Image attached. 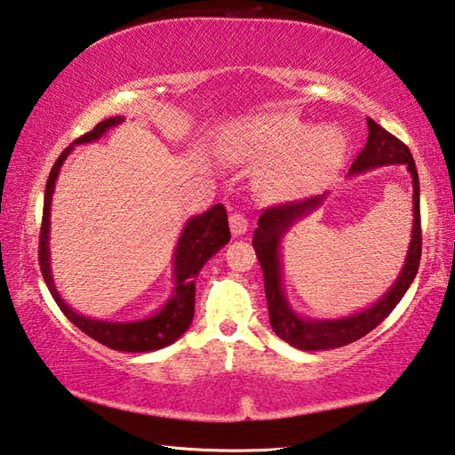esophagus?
Segmentation results:
<instances>
[{
    "instance_id": "34e87169",
    "label": "esophagus",
    "mask_w": 455,
    "mask_h": 455,
    "mask_svg": "<svg viewBox=\"0 0 455 455\" xmlns=\"http://www.w3.org/2000/svg\"><path fill=\"white\" fill-rule=\"evenodd\" d=\"M229 229H232L234 237H240L248 232V220H245V215L237 212L229 215Z\"/></svg>"
}]
</instances>
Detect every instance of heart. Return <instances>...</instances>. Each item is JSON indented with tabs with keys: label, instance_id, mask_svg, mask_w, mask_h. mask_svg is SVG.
Masks as SVG:
<instances>
[{
	"label": "heart",
	"instance_id": "b5f03b06",
	"mask_svg": "<svg viewBox=\"0 0 455 455\" xmlns=\"http://www.w3.org/2000/svg\"><path fill=\"white\" fill-rule=\"evenodd\" d=\"M221 151L237 162L267 164L259 183L269 196L291 199L312 194L336 175L347 140L336 127H317L293 114H274L229 125Z\"/></svg>",
	"mask_w": 455,
	"mask_h": 455
}]
</instances>
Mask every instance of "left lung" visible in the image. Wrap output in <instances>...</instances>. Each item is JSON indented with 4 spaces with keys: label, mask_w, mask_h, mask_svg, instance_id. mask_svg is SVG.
I'll return each mask as SVG.
<instances>
[{
    "label": "left lung",
    "mask_w": 455,
    "mask_h": 455,
    "mask_svg": "<svg viewBox=\"0 0 455 455\" xmlns=\"http://www.w3.org/2000/svg\"><path fill=\"white\" fill-rule=\"evenodd\" d=\"M368 143L355 157L349 167V175H357L381 165L402 164L408 167L413 183V223H411V240L408 253H405L403 267L384 296L376 304L362 309V312L338 317V320H312V317L299 315L290 306L283 291V264H282V242L285 234L293 228V223L304 220L306 215L315 212L323 205L328 194L309 197L306 202H293L267 210L259 215L258 228L253 232V250L259 259L261 272H264L266 299L272 330L277 338L288 341L290 346L304 349V352H320V349H333L352 344V341L363 338L376 325H379L392 314V309L400 304L403 293L418 274L419 258H421V223H419V180L416 162L410 154L405 143L386 132L371 117H368Z\"/></svg>",
    "instance_id": "1"
}]
</instances>
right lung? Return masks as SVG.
<instances>
[{
  "mask_svg": "<svg viewBox=\"0 0 455 455\" xmlns=\"http://www.w3.org/2000/svg\"><path fill=\"white\" fill-rule=\"evenodd\" d=\"M124 122L122 116L103 119L92 132L84 133L77 138L69 148L61 151L58 162L53 164L50 178L45 183V197H44V218H42V232H39V267L45 280L47 290H50L55 304L60 306L63 315L82 330L85 336L100 341L117 352H156L165 346L173 344L175 339L181 338L194 320V306H196V280L197 274L202 272L205 261L213 253H218L223 245L229 242V226L228 213L221 204H215L210 210L194 215L186 221L181 229V235L173 251V290L170 299L165 301L162 309H157L154 315L143 317L135 322H106L93 320L77 314L74 307H69L61 299L58 288H55L52 275V259H50V213H52V197L55 189V181L63 162L74 151L76 146L98 141L103 133L111 127Z\"/></svg>",
  "mask_w": 455,
  "mask_h": 455,
  "instance_id": "add662e5",
  "label": "right lung"
}]
</instances>
